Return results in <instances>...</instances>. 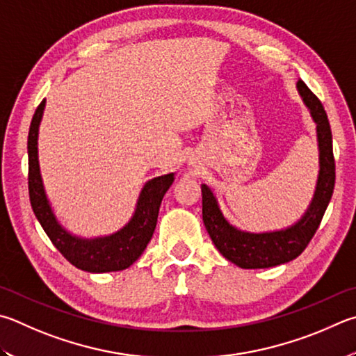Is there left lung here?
Returning a JSON list of instances; mask_svg holds the SVG:
<instances>
[{
  "mask_svg": "<svg viewBox=\"0 0 356 356\" xmlns=\"http://www.w3.org/2000/svg\"><path fill=\"white\" fill-rule=\"evenodd\" d=\"M297 90H299L303 102L308 106L313 120L318 124L321 152L318 186H316L313 202L305 216L286 230L273 232V234H245V232L232 227L225 221L218 209L213 193L209 190V186L202 185V219L205 229L209 232L211 241L215 243L216 249L229 261L235 263L236 266L243 269L273 268L299 257L318 230L333 195L336 172L332 129L327 112L318 96L307 87L305 82H297Z\"/></svg>",
  "mask_w": 356,
  "mask_h": 356,
  "instance_id": "8db88e82",
  "label": "left lung"
}]
</instances>
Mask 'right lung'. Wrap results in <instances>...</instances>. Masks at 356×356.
I'll list each match as a JSON object with an SVG mask.
<instances>
[{
    "label": "right lung",
    "instance_id": "add662e5",
    "mask_svg": "<svg viewBox=\"0 0 356 356\" xmlns=\"http://www.w3.org/2000/svg\"><path fill=\"white\" fill-rule=\"evenodd\" d=\"M43 108L44 99L38 104L34 116H32L28 135L29 200L38 222L42 224L56 249L77 269L87 270V273H111V270L129 268L143 254L147 243L151 241L157 225L161 199L171 186L174 174L171 172L166 176L156 177L145 185L134 218L124 229L116 232L115 235L90 241L71 236L57 224L53 211L49 209L47 196H44L40 170H38L37 135Z\"/></svg>",
    "mask_w": 356,
    "mask_h": 356
}]
</instances>
